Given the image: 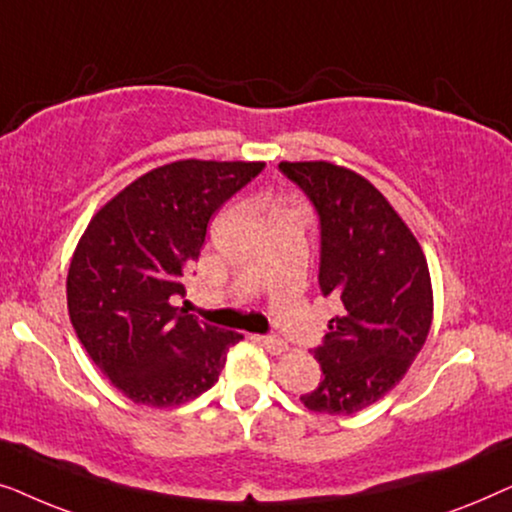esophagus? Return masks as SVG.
I'll return each mask as SVG.
<instances>
[{
  "label": "esophagus",
  "instance_id": "34e87169",
  "mask_svg": "<svg viewBox=\"0 0 512 512\" xmlns=\"http://www.w3.org/2000/svg\"><path fill=\"white\" fill-rule=\"evenodd\" d=\"M258 342H261V345L272 354H284L286 349H289V345H286L282 338H277V335H261Z\"/></svg>",
  "mask_w": 512,
  "mask_h": 512
}]
</instances>
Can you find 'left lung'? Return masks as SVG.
Returning a JSON list of instances; mask_svg holds the SVG:
<instances>
[{
	"mask_svg": "<svg viewBox=\"0 0 512 512\" xmlns=\"http://www.w3.org/2000/svg\"><path fill=\"white\" fill-rule=\"evenodd\" d=\"M321 223L319 286L342 303L314 349L321 382L307 410L354 415L389 394L422 352L433 319L429 263L389 200L366 177L326 160L279 163Z\"/></svg>",
	"mask_w": 512,
	"mask_h": 512,
	"instance_id": "1",
	"label": "left lung"
}]
</instances>
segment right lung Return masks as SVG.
Masks as SVG:
<instances>
[{"label": "right lung", "instance_id": "obj_1", "mask_svg": "<svg viewBox=\"0 0 512 512\" xmlns=\"http://www.w3.org/2000/svg\"><path fill=\"white\" fill-rule=\"evenodd\" d=\"M265 163L174 160L97 209L67 272L81 345L132 403L174 408L214 387L242 333L195 319L172 298L198 261L212 214Z\"/></svg>", "mask_w": 512, "mask_h": 512}]
</instances>
